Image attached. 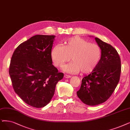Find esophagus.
<instances>
[{"instance_id":"1","label":"esophagus","mask_w":130,"mask_h":130,"mask_svg":"<svg viewBox=\"0 0 130 130\" xmlns=\"http://www.w3.org/2000/svg\"><path fill=\"white\" fill-rule=\"evenodd\" d=\"M64 77L65 78H70V77H71L70 76L68 75H67V74H65L64 76Z\"/></svg>"}]
</instances>
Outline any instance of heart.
Here are the masks:
<instances>
[{
    "label": "heart",
    "mask_w": 130,
    "mask_h": 130,
    "mask_svg": "<svg viewBox=\"0 0 130 130\" xmlns=\"http://www.w3.org/2000/svg\"><path fill=\"white\" fill-rule=\"evenodd\" d=\"M101 55L98 45L77 37L64 40L62 46H55L51 51V58L56 67H61L71 58L72 62L63 68L70 74L80 71L82 74L90 73L98 65Z\"/></svg>",
    "instance_id": "1"
}]
</instances>
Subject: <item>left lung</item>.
I'll list each match as a JSON object with an SVG mask.
<instances>
[{"mask_svg": "<svg viewBox=\"0 0 130 130\" xmlns=\"http://www.w3.org/2000/svg\"><path fill=\"white\" fill-rule=\"evenodd\" d=\"M101 50V60L91 73L82 80L77 94L89 106H96L106 101L118 84L121 72V59L116 49L110 44L95 38Z\"/></svg>", "mask_w": 130, "mask_h": 130, "instance_id": "left-lung-1", "label": "left lung"}]
</instances>
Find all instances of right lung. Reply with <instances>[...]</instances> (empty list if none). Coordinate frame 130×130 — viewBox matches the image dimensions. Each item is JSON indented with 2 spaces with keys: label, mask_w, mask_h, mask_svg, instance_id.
Instances as JSON below:
<instances>
[{
  "label": "right lung",
  "mask_w": 130,
  "mask_h": 130,
  "mask_svg": "<svg viewBox=\"0 0 130 130\" xmlns=\"http://www.w3.org/2000/svg\"><path fill=\"white\" fill-rule=\"evenodd\" d=\"M55 37L35 35L19 45L12 56L9 74L14 90L33 107L47 105L57 83L63 77L52 64L51 51Z\"/></svg>",
  "instance_id": "right-lung-1"
}]
</instances>
